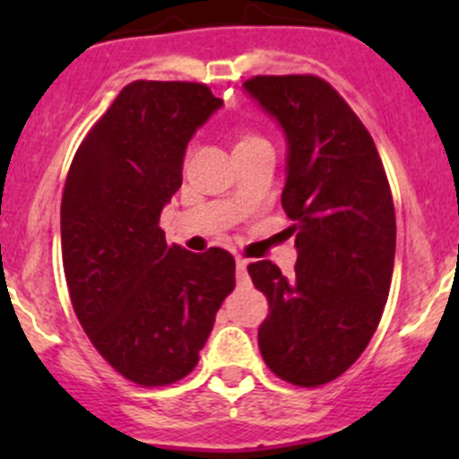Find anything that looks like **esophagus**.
Here are the masks:
<instances>
[{
    "label": "esophagus",
    "mask_w": 459,
    "mask_h": 459,
    "mask_svg": "<svg viewBox=\"0 0 459 459\" xmlns=\"http://www.w3.org/2000/svg\"><path fill=\"white\" fill-rule=\"evenodd\" d=\"M235 273H238V281L242 286H247L248 281V271H247V262H244V259H238V264H235Z\"/></svg>",
    "instance_id": "34e87169"
}]
</instances>
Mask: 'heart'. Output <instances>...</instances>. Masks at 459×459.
<instances>
[{"mask_svg":"<svg viewBox=\"0 0 459 459\" xmlns=\"http://www.w3.org/2000/svg\"><path fill=\"white\" fill-rule=\"evenodd\" d=\"M251 140H255V137H247V140H242V142H251Z\"/></svg>","mask_w":459,"mask_h":459,"instance_id":"obj_1","label":"heart"}]
</instances>
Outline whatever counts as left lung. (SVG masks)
<instances>
[{
    "instance_id": "8db88e82",
    "label": "left lung",
    "mask_w": 459,
    "mask_h": 459,
    "mask_svg": "<svg viewBox=\"0 0 459 459\" xmlns=\"http://www.w3.org/2000/svg\"><path fill=\"white\" fill-rule=\"evenodd\" d=\"M244 91L286 140L281 206L295 221L298 264L248 266L268 298L257 342L266 367L295 386L340 377L371 342L395 262V208L373 137L331 84L257 75Z\"/></svg>"
}]
</instances>
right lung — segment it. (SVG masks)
Wrapping results in <instances>:
<instances>
[{"label": "right lung", "instance_id": "right-lung-1", "mask_svg": "<svg viewBox=\"0 0 459 459\" xmlns=\"http://www.w3.org/2000/svg\"><path fill=\"white\" fill-rule=\"evenodd\" d=\"M224 101L193 82L124 86L77 148L62 195V257L77 319L101 358L142 386L195 368L235 289L224 248L169 247L160 215L186 146Z\"/></svg>", "mask_w": 459, "mask_h": 459}]
</instances>
